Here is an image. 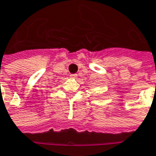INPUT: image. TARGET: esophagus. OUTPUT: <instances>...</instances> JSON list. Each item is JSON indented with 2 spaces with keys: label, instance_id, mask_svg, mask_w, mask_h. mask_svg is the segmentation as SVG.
Segmentation results:
<instances>
[{
  "label": "esophagus",
  "instance_id": "obj_1",
  "mask_svg": "<svg viewBox=\"0 0 156 156\" xmlns=\"http://www.w3.org/2000/svg\"><path fill=\"white\" fill-rule=\"evenodd\" d=\"M71 79H76L77 78V74H71V76H70Z\"/></svg>",
  "mask_w": 156,
  "mask_h": 156
}]
</instances>
